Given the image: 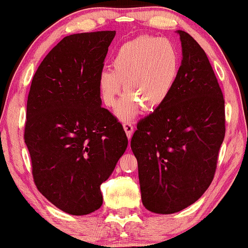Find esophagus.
Masks as SVG:
<instances>
[{
	"label": "esophagus",
	"instance_id": "1",
	"mask_svg": "<svg viewBox=\"0 0 248 248\" xmlns=\"http://www.w3.org/2000/svg\"><path fill=\"white\" fill-rule=\"evenodd\" d=\"M124 132H126V134H127V138L128 139L132 138L133 132H134V128H133L132 122H124Z\"/></svg>",
	"mask_w": 248,
	"mask_h": 248
}]
</instances>
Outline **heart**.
<instances>
[{"label": "heart", "mask_w": 248, "mask_h": 248, "mask_svg": "<svg viewBox=\"0 0 248 248\" xmlns=\"http://www.w3.org/2000/svg\"><path fill=\"white\" fill-rule=\"evenodd\" d=\"M113 70L99 73L98 87L105 106H115L122 91L115 115L119 120H133L141 108L155 110L163 106L171 94L179 69L181 53L167 38L140 36L130 39L115 51Z\"/></svg>", "instance_id": "heart-1"}]
</instances>
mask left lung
I'll return each instance as SVG.
<instances>
[{
	"instance_id": "1",
	"label": "left lung",
	"mask_w": 248,
	"mask_h": 248,
	"mask_svg": "<svg viewBox=\"0 0 248 248\" xmlns=\"http://www.w3.org/2000/svg\"><path fill=\"white\" fill-rule=\"evenodd\" d=\"M182 62L163 106L138 124L130 147L138 160L144 207L171 215L198 201L211 184L225 136V101L205 51L177 30Z\"/></svg>"
}]
</instances>
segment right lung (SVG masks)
Here are the masks:
<instances>
[{"instance_id": "1", "label": "right lung", "mask_w": 248, "mask_h": 248, "mask_svg": "<svg viewBox=\"0 0 248 248\" xmlns=\"http://www.w3.org/2000/svg\"><path fill=\"white\" fill-rule=\"evenodd\" d=\"M115 31L64 37L31 82L24 142L38 191L73 216L102 205L100 186L128 146L120 122L101 107L98 87Z\"/></svg>"}]
</instances>
